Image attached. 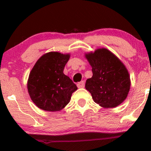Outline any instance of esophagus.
Segmentation results:
<instances>
[{
    "label": "esophagus",
    "mask_w": 151,
    "mask_h": 151,
    "mask_svg": "<svg viewBox=\"0 0 151 151\" xmlns=\"http://www.w3.org/2000/svg\"><path fill=\"white\" fill-rule=\"evenodd\" d=\"M84 85H85V82H84V81H81L78 82V84H77L78 88H84Z\"/></svg>",
    "instance_id": "obj_1"
}]
</instances>
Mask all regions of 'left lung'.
Here are the masks:
<instances>
[{
    "instance_id": "8db88e82",
    "label": "left lung",
    "mask_w": 151,
    "mask_h": 151,
    "mask_svg": "<svg viewBox=\"0 0 151 151\" xmlns=\"http://www.w3.org/2000/svg\"><path fill=\"white\" fill-rule=\"evenodd\" d=\"M85 57L93 72L92 77L86 80L85 88L94 102L104 108L122 104L131 87L129 73L124 64L105 48L86 53Z\"/></svg>"
}]
</instances>
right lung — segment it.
Listing matches in <instances>:
<instances>
[{"mask_svg":"<svg viewBox=\"0 0 151 151\" xmlns=\"http://www.w3.org/2000/svg\"><path fill=\"white\" fill-rule=\"evenodd\" d=\"M69 54L45 53L38 60L29 76L27 89L33 102L47 111H58L69 104L77 86L63 73Z\"/></svg>","mask_w":151,"mask_h":151,"instance_id":"1","label":"right lung"}]
</instances>
